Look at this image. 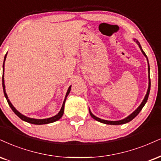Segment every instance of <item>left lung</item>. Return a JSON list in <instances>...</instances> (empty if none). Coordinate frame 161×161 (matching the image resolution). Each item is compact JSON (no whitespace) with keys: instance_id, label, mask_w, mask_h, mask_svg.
<instances>
[{"instance_id":"8db88e82","label":"left lung","mask_w":161,"mask_h":161,"mask_svg":"<svg viewBox=\"0 0 161 161\" xmlns=\"http://www.w3.org/2000/svg\"><path fill=\"white\" fill-rule=\"evenodd\" d=\"M134 40L136 41V42L137 43V45H139V47H140V50H141V51L142 52V53L146 56V58H147V56H146V54L145 53V52L143 51H142V47H141V45H140V43H139V42L137 40H136V39H134ZM147 60H148V58H147ZM148 73H149V70H150V68H149V64H148ZM148 78H149V84H148V91H147V93H146V96H145V98L143 99V101H142V102L141 103V104L139 106V108L136 109V110L134 111L133 114H131L130 115V116L127 117V118L124 119L122 120H119V121H108V120H104V119H99L98 118V117L95 116L94 115H93L92 113H91V111L90 110V114L91 115V116L94 119H96L97 121H98V122H102V123H104V124H107V125H122V124H125V123L127 122H129L130 121H131L133 119H134L135 117L137 116V115L139 114V113L141 111V110L142 109V108L144 107V105L146 104V102H147L148 100V95H149V92H150V86H151V82H150V75H148Z\"/></svg>"}]
</instances>
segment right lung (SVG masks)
Returning a JSON list of instances; mask_svg holds the SVG:
<instances>
[{
    "label": "right lung",
    "instance_id": "add662e5",
    "mask_svg": "<svg viewBox=\"0 0 161 161\" xmlns=\"http://www.w3.org/2000/svg\"><path fill=\"white\" fill-rule=\"evenodd\" d=\"M6 57H7V53H6L5 57H4V61L6 59ZM3 70H4V62L3 63ZM2 85H3V93H4V96H5V98H7V101L8 102V104H9V107H10L14 113H15V114L17 115L21 119H22L23 121H25V122H29V123H31V124H34V125H44V124H48V123H51V122H56V121L59 120V119L62 117V116L63 115V112H64V105H65V100H66V97L68 96V95L69 94V92H70V90H71V86H69V88L68 89V91H67V93L66 95H65V98L64 100V102H63V106L62 108H61V110L58 113V114L56 115V116L51 117V118H48V119H31V118H28V117L24 116L21 114H20V113L16 109H15L14 107L13 106V104H11V102H9V100L8 99V97H7V93H6V91H5V85H4V78H3V77H2Z\"/></svg>",
    "mask_w": 161,
    "mask_h": 161
}]
</instances>
